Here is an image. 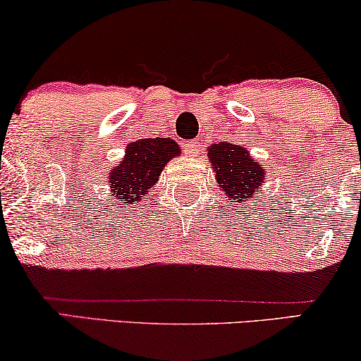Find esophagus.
I'll list each match as a JSON object with an SVG mask.
<instances>
[{"label": "esophagus", "mask_w": 361, "mask_h": 361, "mask_svg": "<svg viewBox=\"0 0 361 361\" xmlns=\"http://www.w3.org/2000/svg\"><path fill=\"white\" fill-rule=\"evenodd\" d=\"M182 147H184V151L187 154H190V156H194V154H197V140H185L184 144H182Z\"/></svg>", "instance_id": "esophagus-1"}]
</instances>
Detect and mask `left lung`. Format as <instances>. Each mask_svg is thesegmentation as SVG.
<instances>
[{"label": "left lung", "instance_id": "1", "mask_svg": "<svg viewBox=\"0 0 361 361\" xmlns=\"http://www.w3.org/2000/svg\"><path fill=\"white\" fill-rule=\"evenodd\" d=\"M209 159L215 169V179L224 194L231 200L257 197L264 184V169L254 162L245 149L231 142L212 144L209 147Z\"/></svg>", "mask_w": 361, "mask_h": 361}]
</instances>
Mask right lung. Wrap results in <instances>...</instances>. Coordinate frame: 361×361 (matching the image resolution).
<instances>
[{"mask_svg":"<svg viewBox=\"0 0 361 361\" xmlns=\"http://www.w3.org/2000/svg\"><path fill=\"white\" fill-rule=\"evenodd\" d=\"M180 149L172 139H139L126 149V157L111 171L109 185L114 197L133 204L146 195L157 184L159 176L167 162Z\"/></svg>","mask_w":361,"mask_h":361,"instance_id":"1","label":"right lung"}]
</instances>
